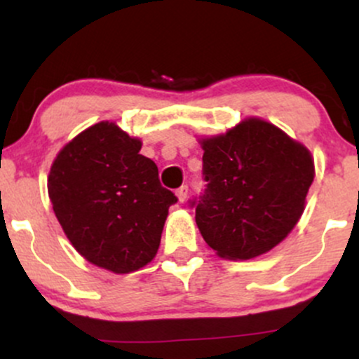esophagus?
Segmentation results:
<instances>
[{
	"label": "esophagus",
	"instance_id": "34e87169",
	"mask_svg": "<svg viewBox=\"0 0 359 359\" xmlns=\"http://www.w3.org/2000/svg\"><path fill=\"white\" fill-rule=\"evenodd\" d=\"M177 199L180 201V203H184L185 199H187V194H189V187L187 185H182V187H179L177 189Z\"/></svg>",
	"mask_w": 359,
	"mask_h": 359
}]
</instances>
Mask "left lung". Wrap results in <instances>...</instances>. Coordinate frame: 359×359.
<instances>
[{
	"mask_svg": "<svg viewBox=\"0 0 359 359\" xmlns=\"http://www.w3.org/2000/svg\"><path fill=\"white\" fill-rule=\"evenodd\" d=\"M201 145L208 184L191 205L204 241L221 258L250 259L285 240L314 180L311 151L259 118Z\"/></svg>",
	"mask_w": 359,
	"mask_h": 359,
	"instance_id": "left-lung-1",
	"label": "left lung"
}]
</instances>
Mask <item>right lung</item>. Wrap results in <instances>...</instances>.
I'll list each match as a JSON object with an SVG mask.
<instances>
[{
	"label": "right lung",
	"mask_w": 359,
	"mask_h": 359,
	"mask_svg": "<svg viewBox=\"0 0 359 359\" xmlns=\"http://www.w3.org/2000/svg\"><path fill=\"white\" fill-rule=\"evenodd\" d=\"M142 142L101 121L57 155L48 174L53 212L72 246L113 273L140 270L155 258L175 194L162 187Z\"/></svg>",
	"instance_id": "right-lung-1"
}]
</instances>
